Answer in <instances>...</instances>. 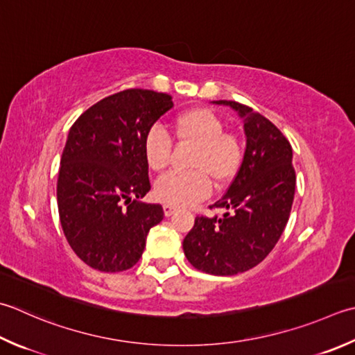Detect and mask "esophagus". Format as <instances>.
<instances>
[{
	"mask_svg": "<svg viewBox=\"0 0 355 355\" xmlns=\"http://www.w3.org/2000/svg\"><path fill=\"white\" fill-rule=\"evenodd\" d=\"M163 211H164L166 217H171V215H173V214L177 212V207L172 206V205H164V206H163Z\"/></svg>",
	"mask_w": 355,
	"mask_h": 355,
	"instance_id": "1",
	"label": "esophagus"
}]
</instances>
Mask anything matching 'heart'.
<instances>
[{"label":"heart","mask_w":355,"mask_h":355,"mask_svg":"<svg viewBox=\"0 0 355 355\" xmlns=\"http://www.w3.org/2000/svg\"><path fill=\"white\" fill-rule=\"evenodd\" d=\"M223 121L206 107H193L173 120V134L180 141L196 146L191 172H169L155 183L158 200L172 206H191L211 192V180L217 186L227 184L237 175L243 162L240 140L223 132ZM172 140L162 128H150L144 135L143 154L152 171H162L169 163Z\"/></svg>","instance_id":"1"}]
</instances>
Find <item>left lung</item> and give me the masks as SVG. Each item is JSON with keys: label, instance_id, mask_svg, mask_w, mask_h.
Here are the masks:
<instances>
[{"label": "left lung", "instance_id": "1", "mask_svg": "<svg viewBox=\"0 0 355 355\" xmlns=\"http://www.w3.org/2000/svg\"><path fill=\"white\" fill-rule=\"evenodd\" d=\"M214 103L243 118L246 150L229 189L211 206L226 212L197 217L183 251L198 270L235 275L265 260L286 227L295 192L293 148L275 124L251 107L227 100Z\"/></svg>", "mask_w": 355, "mask_h": 355}]
</instances>
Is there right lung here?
I'll list each match as a JSON object with an SVG mask.
<instances>
[{"instance_id": "obj_1", "label": "right lung", "mask_w": 355, "mask_h": 355, "mask_svg": "<svg viewBox=\"0 0 355 355\" xmlns=\"http://www.w3.org/2000/svg\"><path fill=\"white\" fill-rule=\"evenodd\" d=\"M173 106L172 96L128 89L89 107L69 130L57 183L62 232L73 252L101 272H121L140 260L159 205L143 154L148 130Z\"/></svg>"}]
</instances>
